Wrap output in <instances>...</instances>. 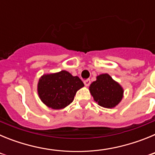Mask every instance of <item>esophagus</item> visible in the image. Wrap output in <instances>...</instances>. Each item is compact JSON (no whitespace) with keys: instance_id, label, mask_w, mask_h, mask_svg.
Instances as JSON below:
<instances>
[{"instance_id":"34e87169","label":"esophagus","mask_w":155,"mask_h":155,"mask_svg":"<svg viewBox=\"0 0 155 155\" xmlns=\"http://www.w3.org/2000/svg\"><path fill=\"white\" fill-rule=\"evenodd\" d=\"M84 84H85V86H88L90 84H91V81H90L89 79H87V80L84 81Z\"/></svg>"}]
</instances>
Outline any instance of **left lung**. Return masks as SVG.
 I'll use <instances>...</instances> for the list:
<instances>
[{
  "instance_id": "left-lung-1",
  "label": "left lung",
  "mask_w": 155,
  "mask_h": 155,
  "mask_svg": "<svg viewBox=\"0 0 155 155\" xmlns=\"http://www.w3.org/2000/svg\"><path fill=\"white\" fill-rule=\"evenodd\" d=\"M90 92L94 101L105 108H113L123 98V88L107 74L97 77L90 85Z\"/></svg>"
}]
</instances>
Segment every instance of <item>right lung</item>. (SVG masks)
<instances>
[{
    "label": "right lung",
    "instance_id": "right-lung-1",
    "mask_svg": "<svg viewBox=\"0 0 155 155\" xmlns=\"http://www.w3.org/2000/svg\"><path fill=\"white\" fill-rule=\"evenodd\" d=\"M83 86L84 83L78 77L62 71L43 75L39 81L38 93L42 102L48 107L61 109L73 102L78 90Z\"/></svg>",
    "mask_w": 155,
    "mask_h": 155
}]
</instances>
